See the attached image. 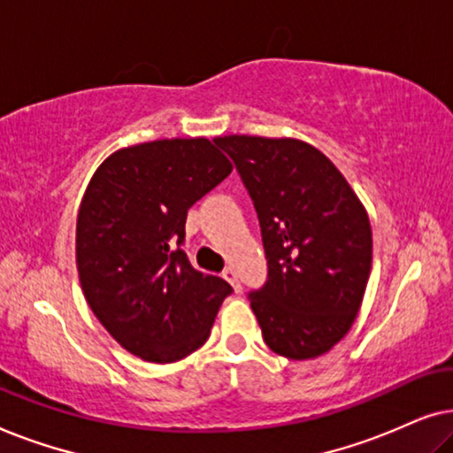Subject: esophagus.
Returning a JSON list of instances; mask_svg holds the SVG:
<instances>
[{
    "label": "esophagus",
    "instance_id": "1",
    "mask_svg": "<svg viewBox=\"0 0 453 453\" xmlns=\"http://www.w3.org/2000/svg\"><path fill=\"white\" fill-rule=\"evenodd\" d=\"M222 278H225V280L231 284V287L234 288V290H239L241 288V282H239V278H237V272H234L233 268H226L225 272H222Z\"/></svg>",
    "mask_w": 453,
    "mask_h": 453
}]
</instances>
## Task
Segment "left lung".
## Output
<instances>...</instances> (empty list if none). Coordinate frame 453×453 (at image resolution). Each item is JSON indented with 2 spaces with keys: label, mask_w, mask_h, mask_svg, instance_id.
<instances>
[{
  "label": "left lung",
  "mask_w": 453,
  "mask_h": 453,
  "mask_svg": "<svg viewBox=\"0 0 453 453\" xmlns=\"http://www.w3.org/2000/svg\"><path fill=\"white\" fill-rule=\"evenodd\" d=\"M256 206L268 280L250 295L265 344L305 361L349 334L367 288V210L336 165L296 138L225 135Z\"/></svg>",
  "instance_id": "1"
}]
</instances>
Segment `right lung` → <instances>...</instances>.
Listing matches in <instances>:
<instances>
[{"instance_id":"right-lung-1","label":"right lung","mask_w":453,"mask_h":453,"mask_svg":"<svg viewBox=\"0 0 453 453\" xmlns=\"http://www.w3.org/2000/svg\"><path fill=\"white\" fill-rule=\"evenodd\" d=\"M219 140V138H216ZM208 138L154 140L107 157L76 222L80 287L111 336L148 363H175L210 336L233 293L183 251L188 210L231 175Z\"/></svg>"}]
</instances>
